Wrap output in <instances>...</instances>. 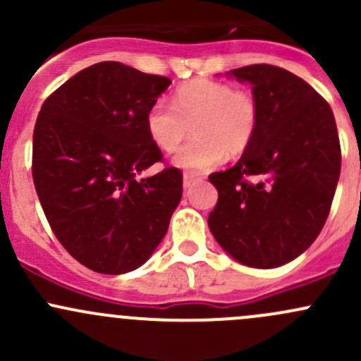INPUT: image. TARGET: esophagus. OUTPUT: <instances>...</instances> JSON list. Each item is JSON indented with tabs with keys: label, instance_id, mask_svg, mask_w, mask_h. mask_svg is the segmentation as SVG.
<instances>
[{
	"label": "esophagus",
	"instance_id": "34e87169",
	"mask_svg": "<svg viewBox=\"0 0 361 361\" xmlns=\"http://www.w3.org/2000/svg\"><path fill=\"white\" fill-rule=\"evenodd\" d=\"M199 180H201V178H199L197 174L185 173V174H183V187H185V188H188V187H190L192 183H195V181H199Z\"/></svg>",
	"mask_w": 361,
	"mask_h": 361
}]
</instances>
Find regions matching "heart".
Returning <instances> with one entry per match:
<instances>
[{"mask_svg": "<svg viewBox=\"0 0 361 361\" xmlns=\"http://www.w3.org/2000/svg\"><path fill=\"white\" fill-rule=\"evenodd\" d=\"M258 103L250 92L228 83L194 80L176 90L174 104L155 101L147 113V130L159 150H178L195 127V140L185 145L173 164L180 169L204 173L225 155H239L250 147L258 129Z\"/></svg>", "mask_w": 361, "mask_h": 361, "instance_id": "heart-1", "label": "heart"}]
</instances>
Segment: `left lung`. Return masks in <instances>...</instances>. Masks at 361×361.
<instances>
[{"label":"left lung","mask_w":361,"mask_h":361,"mask_svg":"<svg viewBox=\"0 0 361 361\" xmlns=\"http://www.w3.org/2000/svg\"><path fill=\"white\" fill-rule=\"evenodd\" d=\"M250 83L260 120L234 167L209 176L218 202L207 225L239 264L272 269L314 243L341 174L332 108L302 78L271 64L225 73Z\"/></svg>","instance_id":"8db88e82"}]
</instances>
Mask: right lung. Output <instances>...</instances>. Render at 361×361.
Listing matches in <instances>:
<instances>
[{"instance_id":"obj_1","label":"right lung","mask_w":361,"mask_h":361,"mask_svg":"<svg viewBox=\"0 0 361 361\" xmlns=\"http://www.w3.org/2000/svg\"><path fill=\"white\" fill-rule=\"evenodd\" d=\"M115 61L76 73L43 103L32 134V180L45 216L73 258L101 274L141 267L166 235L183 176L166 167L147 113L169 87Z\"/></svg>"}]
</instances>
